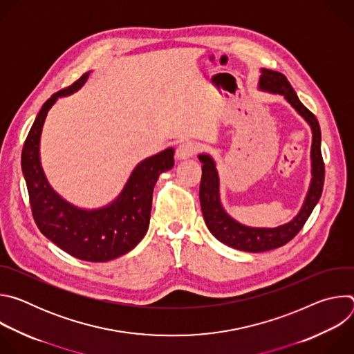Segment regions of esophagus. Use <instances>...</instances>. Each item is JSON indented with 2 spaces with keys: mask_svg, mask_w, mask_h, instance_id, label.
Returning <instances> with one entry per match:
<instances>
[{
  "mask_svg": "<svg viewBox=\"0 0 354 354\" xmlns=\"http://www.w3.org/2000/svg\"><path fill=\"white\" fill-rule=\"evenodd\" d=\"M197 153V145L192 141H182L176 148V158L187 160Z\"/></svg>",
  "mask_w": 354,
  "mask_h": 354,
  "instance_id": "34e87169",
  "label": "esophagus"
}]
</instances>
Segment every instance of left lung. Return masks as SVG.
Returning a JSON list of instances; mask_svg holds the SVG:
<instances>
[{"label": "left lung", "mask_w": 354, "mask_h": 354, "mask_svg": "<svg viewBox=\"0 0 354 354\" xmlns=\"http://www.w3.org/2000/svg\"><path fill=\"white\" fill-rule=\"evenodd\" d=\"M259 89L270 93L283 95L287 102L304 118L313 131L311 145V183L298 214L288 223L274 228H259L246 227L231 216L227 214L221 205L220 198V178L217 167L212 156L198 154L201 165V182H200V206L203 213L205 223L210 232L223 243L245 252H265L280 248L291 241L299 230L304 227L306 221L311 216L314 207L321 198L324 180H325V165L321 154V129L317 118L304 106L287 81V78L268 68L261 70Z\"/></svg>", "instance_id": "left-lung-1"}]
</instances>
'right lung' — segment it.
<instances>
[{
	"instance_id": "obj_1",
	"label": "right lung",
	"mask_w": 354,
	"mask_h": 354,
	"mask_svg": "<svg viewBox=\"0 0 354 354\" xmlns=\"http://www.w3.org/2000/svg\"><path fill=\"white\" fill-rule=\"evenodd\" d=\"M88 77L89 73H85L43 104L22 148V172L32 214L40 232L77 259L108 262L127 254L144 238L149 225L154 186L160 175L174 167L175 151L167 148L137 164L120 194L105 207L80 209L56 193L40 164L41 129L56 100L77 92Z\"/></svg>"
}]
</instances>
